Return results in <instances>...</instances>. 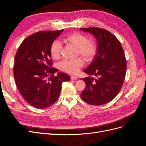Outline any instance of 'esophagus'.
I'll return each instance as SVG.
<instances>
[{"label":"esophagus","instance_id":"obj_1","mask_svg":"<svg viewBox=\"0 0 146 146\" xmlns=\"http://www.w3.org/2000/svg\"><path fill=\"white\" fill-rule=\"evenodd\" d=\"M70 78H71V80H77V77L74 76H70Z\"/></svg>","mask_w":146,"mask_h":146}]
</instances>
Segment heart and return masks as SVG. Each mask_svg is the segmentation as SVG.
<instances>
[{"label":"heart","mask_w":146,"mask_h":146,"mask_svg":"<svg viewBox=\"0 0 146 146\" xmlns=\"http://www.w3.org/2000/svg\"><path fill=\"white\" fill-rule=\"evenodd\" d=\"M63 41L77 48V54L86 61H90L94 58L97 52V45L94 41L88 39L85 35L74 32L63 38ZM61 44L58 41H54L50 48V54L53 58L58 59L61 55ZM83 65L81 58L73 60H64L60 63V68L64 72L76 74Z\"/></svg>","instance_id":"obj_1"}]
</instances>
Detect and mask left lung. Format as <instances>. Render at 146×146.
Wrapping results in <instances>:
<instances>
[{
	"instance_id": "left-lung-1",
	"label": "left lung",
	"mask_w": 146,
	"mask_h": 146,
	"mask_svg": "<svg viewBox=\"0 0 146 146\" xmlns=\"http://www.w3.org/2000/svg\"><path fill=\"white\" fill-rule=\"evenodd\" d=\"M80 30L92 34L98 43L93 61L83 70L96 78H82L86 87L81 98L92 105L108 103L117 95L124 81L127 69L124 52L117 38L108 30L97 27Z\"/></svg>"
}]
</instances>
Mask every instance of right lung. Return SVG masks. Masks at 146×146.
<instances>
[{"instance_id": "obj_1", "label": "right lung", "mask_w": 146, "mask_h": 146, "mask_svg": "<svg viewBox=\"0 0 146 146\" xmlns=\"http://www.w3.org/2000/svg\"><path fill=\"white\" fill-rule=\"evenodd\" d=\"M64 30L41 31L31 35L21 43L15 58L13 74L17 89L27 102L42 109L58 99L63 82L69 75L52 68L50 48Z\"/></svg>"}]
</instances>
